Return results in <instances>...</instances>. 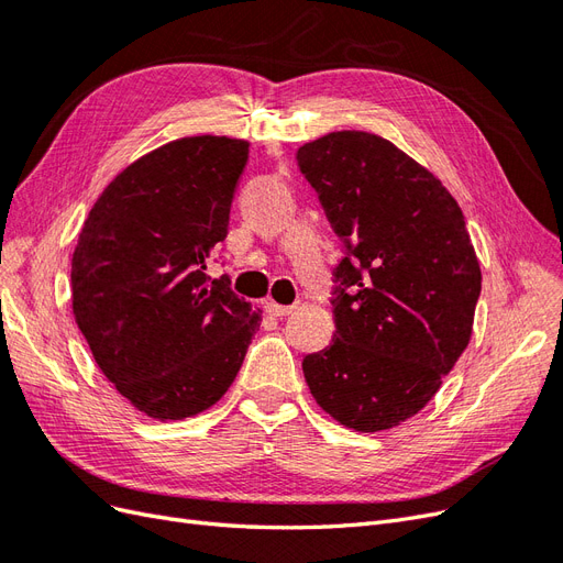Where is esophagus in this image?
<instances>
[{
    "label": "esophagus",
    "mask_w": 563,
    "mask_h": 563,
    "mask_svg": "<svg viewBox=\"0 0 563 563\" xmlns=\"http://www.w3.org/2000/svg\"><path fill=\"white\" fill-rule=\"evenodd\" d=\"M296 308H298V305H279L275 300H265V310L272 317H286V314H291Z\"/></svg>",
    "instance_id": "1"
}]
</instances>
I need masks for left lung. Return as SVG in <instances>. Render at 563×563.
<instances>
[{
    "label": "left lung",
    "instance_id": "obj_1",
    "mask_svg": "<svg viewBox=\"0 0 563 563\" xmlns=\"http://www.w3.org/2000/svg\"><path fill=\"white\" fill-rule=\"evenodd\" d=\"M296 157L347 249L333 272V343L305 356V380L345 428H397L470 343L482 269L465 216L434 174L376 133L333 131Z\"/></svg>",
    "mask_w": 563,
    "mask_h": 563
}]
</instances>
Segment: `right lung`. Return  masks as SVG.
<instances>
[{
	"mask_svg": "<svg viewBox=\"0 0 563 563\" xmlns=\"http://www.w3.org/2000/svg\"><path fill=\"white\" fill-rule=\"evenodd\" d=\"M249 143L178 139L129 164L84 220L73 312L119 395L155 420L211 408L242 368L261 310L207 277L228 236Z\"/></svg>",
	"mask_w": 563,
	"mask_h": 563,
	"instance_id": "right-lung-1",
	"label": "right lung"
}]
</instances>
